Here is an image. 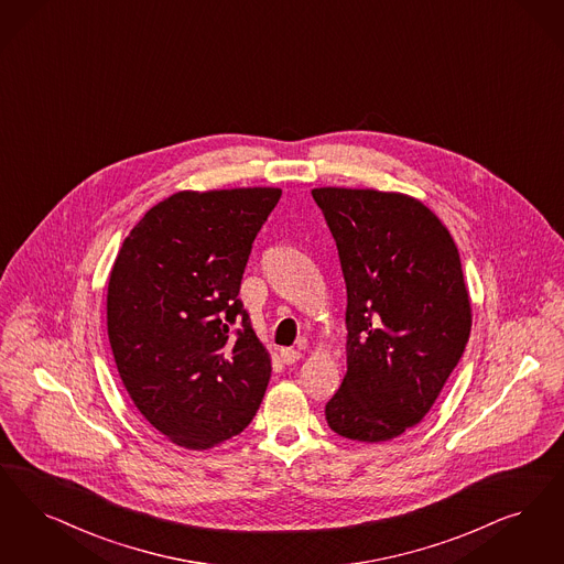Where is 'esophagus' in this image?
<instances>
[{"label":"esophagus","instance_id":"obj_1","mask_svg":"<svg viewBox=\"0 0 564 564\" xmlns=\"http://www.w3.org/2000/svg\"><path fill=\"white\" fill-rule=\"evenodd\" d=\"M300 359H302L300 350H293V348H283L281 350V361L285 362V365H293V362H297Z\"/></svg>","mask_w":564,"mask_h":564}]
</instances>
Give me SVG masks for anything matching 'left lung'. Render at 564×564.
<instances>
[{
    "label": "left lung",
    "mask_w": 564,
    "mask_h": 564,
    "mask_svg": "<svg viewBox=\"0 0 564 564\" xmlns=\"http://www.w3.org/2000/svg\"><path fill=\"white\" fill-rule=\"evenodd\" d=\"M346 281V376L325 405L339 436L382 443L420 424L470 338L459 251L429 207L373 188L313 191Z\"/></svg>",
    "instance_id": "1"
}]
</instances>
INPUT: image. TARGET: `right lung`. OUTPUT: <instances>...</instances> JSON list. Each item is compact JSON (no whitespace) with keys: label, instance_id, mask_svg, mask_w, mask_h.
Segmentation results:
<instances>
[{"label":"right lung","instance_id":"1","mask_svg":"<svg viewBox=\"0 0 564 564\" xmlns=\"http://www.w3.org/2000/svg\"><path fill=\"white\" fill-rule=\"evenodd\" d=\"M279 199L281 188L267 186L182 191L151 207L115 258L107 327L117 371L138 411L186 449L239 434L267 392L271 357L239 290Z\"/></svg>","mask_w":564,"mask_h":564}]
</instances>
